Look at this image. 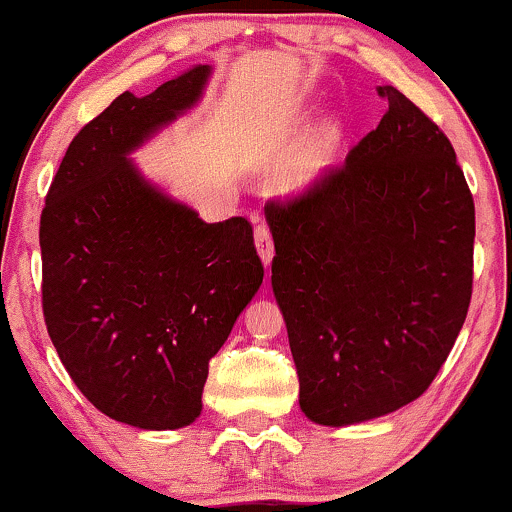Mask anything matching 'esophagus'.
<instances>
[{
    "label": "esophagus",
    "mask_w": 512,
    "mask_h": 512,
    "mask_svg": "<svg viewBox=\"0 0 512 512\" xmlns=\"http://www.w3.org/2000/svg\"><path fill=\"white\" fill-rule=\"evenodd\" d=\"M255 245H257V252H260L264 267H269V262H272L274 257V243H272V236H269L267 226L255 228Z\"/></svg>",
    "instance_id": "obj_1"
}]
</instances>
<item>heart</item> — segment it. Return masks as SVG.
Segmentation results:
<instances>
[{"label": "heart", "mask_w": 512, "mask_h": 512, "mask_svg": "<svg viewBox=\"0 0 512 512\" xmlns=\"http://www.w3.org/2000/svg\"><path fill=\"white\" fill-rule=\"evenodd\" d=\"M334 146H337V127H320L313 137L298 144L289 156L281 161L276 170V185L281 192H303L310 190L334 161Z\"/></svg>", "instance_id": "obj_1"}]
</instances>
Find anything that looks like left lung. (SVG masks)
<instances>
[{"label":"left lung","mask_w":512,"mask_h":512,"mask_svg":"<svg viewBox=\"0 0 512 512\" xmlns=\"http://www.w3.org/2000/svg\"><path fill=\"white\" fill-rule=\"evenodd\" d=\"M378 96L387 113L342 166L264 207L301 409L322 426L424 395L472 301L474 199L455 149L395 86Z\"/></svg>","instance_id":"1"}]
</instances>
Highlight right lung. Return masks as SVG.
Instances as JSON below:
<instances>
[{
  "label": "right lung",
  "instance_id": "1",
  "mask_svg": "<svg viewBox=\"0 0 512 512\" xmlns=\"http://www.w3.org/2000/svg\"><path fill=\"white\" fill-rule=\"evenodd\" d=\"M207 64L81 127L40 214L43 315L74 385L122 424L168 431L202 411L209 361L262 284L243 216L204 223L127 154L197 103Z\"/></svg>",
  "mask_w": 512,
  "mask_h": 512
}]
</instances>
